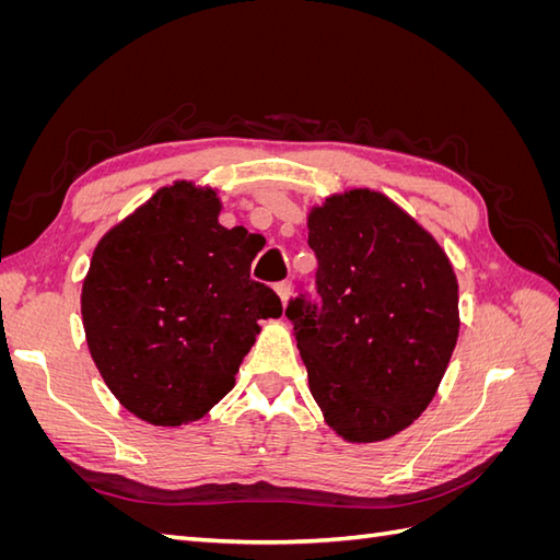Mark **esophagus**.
Here are the masks:
<instances>
[{"instance_id":"1","label":"esophagus","mask_w":560,"mask_h":560,"mask_svg":"<svg viewBox=\"0 0 560 560\" xmlns=\"http://www.w3.org/2000/svg\"><path fill=\"white\" fill-rule=\"evenodd\" d=\"M276 292H278L280 301L287 303V301H290V296H292V282H290V280L278 282V284H276Z\"/></svg>"}]
</instances>
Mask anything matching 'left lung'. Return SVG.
<instances>
[{
	"mask_svg": "<svg viewBox=\"0 0 560 560\" xmlns=\"http://www.w3.org/2000/svg\"><path fill=\"white\" fill-rule=\"evenodd\" d=\"M319 308H287L311 395L348 444L399 434L428 409L460 334L444 247L393 198L331 194L308 210Z\"/></svg>",
	"mask_w": 560,
	"mask_h": 560,
	"instance_id": "1",
	"label": "left lung"
}]
</instances>
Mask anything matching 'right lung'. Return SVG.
<instances>
[{"instance_id":"obj_1","label":"right lung","mask_w":560,"mask_h":560,"mask_svg":"<svg viewBox=\"0 0 560 560\" xmlns=\"http://www.w3.org/2000/svg\"><path fill=\"white\" fill-rule=\"evenodd\" d=\"M222 198L177 179L114 224L81 287L91 358L118 404L179 428L231 393L259 319L280 317L270 287L249 278L259 241L219 224Z\"/></svg>"}]
</instances>
